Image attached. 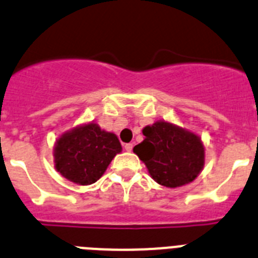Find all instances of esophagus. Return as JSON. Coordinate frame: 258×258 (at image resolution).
<instances>
[{"mask_svg": "<svg viewBox=\"0 0 258 258\" xmlns=\"http://www.w3.org/2000/svg\"><path fill=\"white\" fill-rule=\"evenodd\" d=\"M124 149L126 152H131L133 150V143H125Z\"/></svg>", "mask_w": 258, "mask_h": 258, "instance_id": "34e87169", "label": "esophagus"}]
</instances>
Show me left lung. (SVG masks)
I'll list each match as a JSON object with an SVG mask.
<instances>
[{"label":"left lung","mask_w":258,"mask_h":258,"mask_svg":"<svg viewBox=\"0 0 258 258\" xmlns=\"http://www.w3.org/2000/svg\"><path fill=\"white\" fill-rule=\"evenodd\" d=\"M145 140L133 152L145 163L155 182L175 188L190 183L204 168L206 149L198 134L159 120L142 131Z\"/></svg>","instance_id":"8db88e82"}]
</instances>
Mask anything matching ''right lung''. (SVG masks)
I'll use <instances>...</instances> for the list:
<instances>
[{
    "label": "right lung",
    "instance_id": "right-lung-1",
    "mask_svg": "<svg viewBox=\"0 0 258 258\" xmlns=\"http://www.w3.org/2000/svg\"><path fill=\"white\" fill-rule=\"evenodd\" d=\"M121 143L97 122L81 124L58 137L54 145V168L68 181L86 186L104 174Z\"/></svg>",
    "mask_w": 258,
    "mask_h": 258
}]
</instances>
